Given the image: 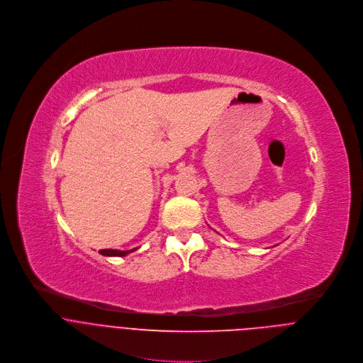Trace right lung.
<instances>
[{
    "mask_svg": "<svg viewBox=\"0 0 363 363\" xmlns=\"http://www.w3.org/2000/svg\"><path fill=\"white\" fill-rule=\"evenodd\" d=\"M135 249H133V250H128V252H123V250H111V249H104V250H100V253L101 255H104V256H124V255H127V253H130V252H134Z\"/></svg>",
    "mask_w": 363,
    "mask_h": 363,
    "instance_id": "obj_1",
    "label": "right lung"
}]
</instances>
